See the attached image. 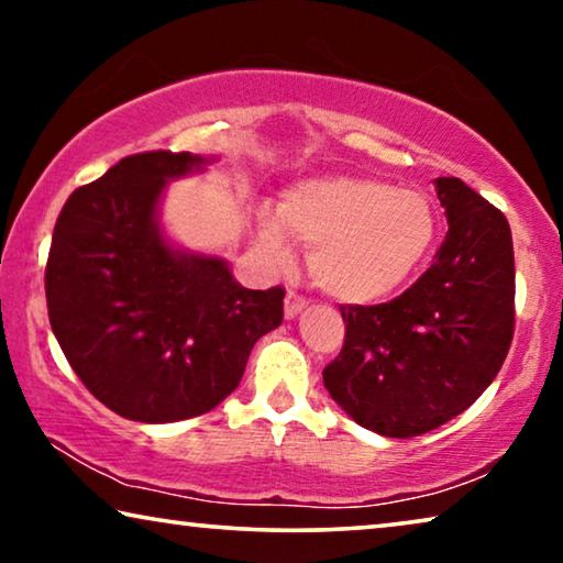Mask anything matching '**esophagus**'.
Segmentation results:
<instances>
[{"label": "esophagus", "mask_w": 563, "mask_h": 563, "mask_svg": "<svg viewBox=\"0 0 563 563\" xmlns=\"http://www.w3.org/2000/svg\"><path fill=\"white\" fill-rule=\"evenodd\" d=\"M306 308H308V300L302 298V296H298V292L288 290V296H285V318H288V320L298 318Z\"/></svg>", "instance_id": "obj_1"}]
</instances>
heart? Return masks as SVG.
<instances>
[{
  "label": "heart",
  "instance_id": "obj_1",
  "mask_svg": "<svg viewBox=\"0 0 563 563\" xmlns=\"http://www.w3.org/2000/svg\"><path fill=\"white\" fill-rule=\"evenodd\" d=\"M426 195L365 177H318L283 192L257 216V243L273 263H290L292 240L310 245L308 267L328 296L378 302L413 278L435 240Z\"/></svg>",
  "mask_w": 563,
  "mask_h": 563
}]
</instances>
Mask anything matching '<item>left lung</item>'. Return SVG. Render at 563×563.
Instances as JSON below:
<instances>
[{
  "label": "left lung",
  "mask_w": 563,
  "mask_h": 563,
  "mask_svg": "<svg viewBox=\"0 0 563 563\" xmlns=\"http://www.w3.org/2000/svg\"><path fill=\"white\" fill-rule=\"evenodd\" d=\"M449 233L404 296L341 308L345 341L323 383L355 423L413 439L463 413L501 371L514 338L508 220L459 180L439 177Z\"/></svg>",
  "instance_id": "1"
}]
</instances>
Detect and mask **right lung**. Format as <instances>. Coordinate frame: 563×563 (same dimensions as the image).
<instances>
[{
  "mask_svg": "<svg viewBox=\"0 0 563 563\" xmlns=\"http://www.w3.org/2000/svg\"><path fill=\"white\" fill-rule=\"evenodd\" d=\"M192 153L130 155L69 195L44 271L52 333L89 394L140 423L202 416L238 388L247 355L283 323L285 290H247L218 255L175 247L159 225Z\"/></svg>",
  "mask_w": 563,
  "mask_h": 563,
  "instance_id": "right-lung-1",
  "label": "right lung"
}]
</instances>
